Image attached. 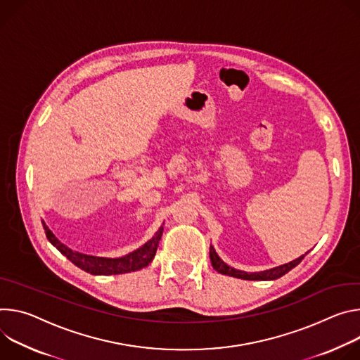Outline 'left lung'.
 I'll use <instances>...</instances> for the list:
<instances>
[{
    "label": "left lung",
    "instance_id": "8db88e82",
    "mask_svg": "<svg viewBox=\"0 0 360 360\" xmlns=\"http://www.w3.org/2000/svg\"><path fill=\"white\" fill-rule=\"evenodd\" d=\"M309 252H306L304 255H302L300 257H297V259H295L289 263L276 266V267H271V269H267V270H262V271H245V270H238V269H234V267L229 266L227 263H224L219 257V255L216 253V250L212 245H210V260H212L213 269L216 271L221 273V274H227V276L237 277V278H243V281H276V278L282 277L283 274L290 271L293 267H296L304 259V256Z\"/></svg>",
    "mask_w": 360,
    "mask_h": 360
}]
</instances>
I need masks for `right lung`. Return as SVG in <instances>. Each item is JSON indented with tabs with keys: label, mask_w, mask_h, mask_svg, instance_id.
<instances>
[{
	"label": "right lung",
	"mask_w": 360,
	"mask_h": 360,
	"mask_svg": "<svg viewBox=\"0 0 360 360\" xmlns=\"http://www.w3.org/2000/svg\"><path fill=\"white\" fill-rule=\"evenodd\" d=\"M165 224V223H163ZM43 226L46 230V236L50 240V243L61 253L64 255L71 263H74L77 267L82 270L96 274V276H110V274H123L140 270L154 259L157 246L160 238L163 234V226L154 233V236L147 240L143 246L139 249L122 256V257H101V256H91L82 252H77L61 243L58 238L54 236V233L49 229V226L43 220Z\"/></svg>",
	"instance_id": "obj_1"
}]
</instances>
